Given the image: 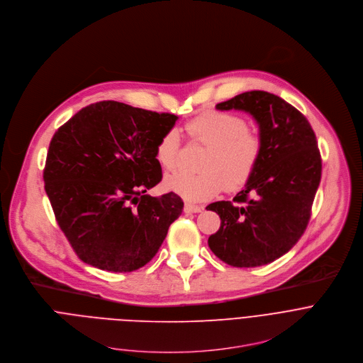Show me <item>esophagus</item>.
Returning <instances> with one entry per match:
<instances>
[{
  "mask_svg": "<svg viewBox=\"0 0 363 363\" xmlns=\"http://www.w3.org/2000/svg\"><path fill=\"white\" fill-rule=\"evenodd\" d=\"M201 210H203L201 206H196V204H191V203L184 204V211L186 213H200Z\"/></svg>",
  "mask_w": 363,
  "mask_h": 363,
  "instance_id": "1",
  "label": "esophagus"
}]
</instances>
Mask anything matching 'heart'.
<instances>
[{
	"label": "heart",
	"instance_id": "1",
	"mask_svg": "<svg viewBox=\"0 0 363 363\" xmlns=\"http://www.w3.org/2000/svg\"><path fill=\"white\" fill-rule=\"evenodd\" d=\"M193 140L207 144L201 173L174 172L164 177V187L187 201H204L228 189L242 187L256 170L262 156V140L247 128L245 118L206 111L186 124ZM179 133L166 131L157 143L156 159L164 169L177 163Z\"/></svg>",
	"mask_w": 363,
	"mask_h": 363
}]
</instances>
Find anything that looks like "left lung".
<instances>
[{
    "mask_svg": "<svg viewBox=\"0 0 363 363\" xmlns=\"http://www.w3.org/2000/svg\"><path fill=\"white\" fill-rule=\"evenodd\" d=\"M216 108L252 116L262 156L236 203L222 200L206 207L222 220L208 247L230 266H263L291 250L308 226L322 176L316 135L301 111L267 91H246Z\"/></svg>",
    "mask_w": 363,
    "mask_h": 363,
    "instance_id": "1",
    "label": "left lung"
}]
</instances>
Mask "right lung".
Listing matches in <instances>:
<instances>
[{
    "mask_svg": "<svg viewBox=\"0 0 363 363\" xmlns=\"http://www.w3.org/2000/svg\"><path fill=\"white\" fill-rule=\"evenodd\" d=\"M177 116L117 101L82 108L54 134L44 170L58 226L77 256L107 272H133L159 252L183 211L162 180L156 147Z\"/></svg>",
    "mask_w": 363,
    "mask_h": 363,
    "instance_id": "right-lung-1",
    "label": "right lung"
}]
</instances>
